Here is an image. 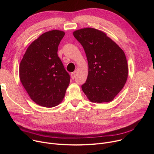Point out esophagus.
<instances>
[{"mask_svg":"<svg viewBox=\"0 0 154 154\" xmlns=\"http://www.w3.org/2000/svg\"><path fill=\"white\" fill-rule=\"evenodd\" d=\"M71 78H72V79H74V78H75V72H72V73H71Z\"/></svg>","mask_w":154,"mask_h":154,"instance_id":"34e87169","label":"esophagus"}]
</instances>
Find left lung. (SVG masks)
I'll return each mask as SVG.
<instances>
[{
	"instance_id": "8db88e82",
	"label": "left lung",
	"mask_w": 154,
	"mask_h": 154,
	"mask_svg": "<svg viewBox=\"0 0 154 154\" xmlns=\"http://www.w3.org/2000/svg\"><path fill=\"white\" fill-rule=\"evenodd\" d=\"M74 36L85 52L88 74L82 89L92 102H108L121 91L128 77L124 51L99 30L85 28L74 32Z\"/></svg>"
}]
</instances>
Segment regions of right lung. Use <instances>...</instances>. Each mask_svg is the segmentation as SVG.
<instances>
[{
	"label": "right lung",
	"instance_id": "obj_1",
	"mask_svg": "<svg viewBox=\"0 0 154 154\" xmlns=\"http://www.w3.org/2000/svg\"><path fill=\"white\" fill-rule=\"evenodd\" d=\"M64 34L56 30L42 34L29 46L20 63L22 84L32 100L42 106L58 105L70 82L57 54Z\"/></svg>",
	"mask_w": 154,
	"mask_h": 154
}]
</instances>
